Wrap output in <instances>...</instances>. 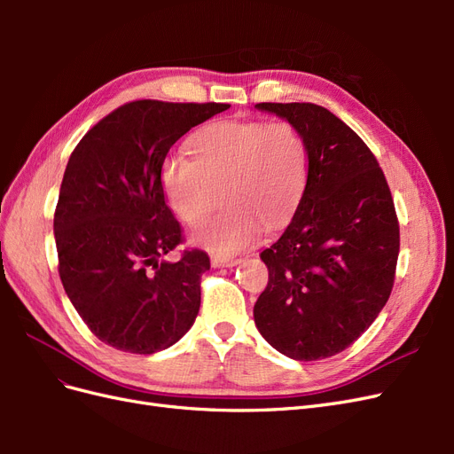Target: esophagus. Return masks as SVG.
<instances>
[{
  "label": "esophagus",
  "mask_w": 454,
  "mask_h": 454,
  "mask_svg": "<svg viewBox=\"0 0 454 454\" xmlns=\"http://www.w3.org/2000/svg\"><path fill=\"white\" fill-rule=\"evenodd\" d=\"M240 261L239 257H212V267H235Z\"/></svg>",
  "instance_id": "1"
}]
</instances>
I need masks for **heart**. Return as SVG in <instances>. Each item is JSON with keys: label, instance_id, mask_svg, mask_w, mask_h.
Masks as SVG:
<instances>
[{"label": "heart", "instance_id": "obj_1", "mask_svg": "<svg viewBox=\"0 0 454 454\" xmlns=\"http://www.w3.org/2000/svg\"><path fill=\"white\" fill-rule=\"evenodd\" d=\"M191 155L164 159L160 184L174 214L191 227L204 222L223 189L227 210L195 235L217 255L250 248L263 227L286 225L305 195L307 147L287 121H217L195 136Z\"/></svg>", "mask_w": 454, "mask_h": 454}]
</instances>
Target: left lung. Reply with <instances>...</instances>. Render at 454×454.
I'll return each mask as SVG.
<instances>
[{
  "label": "left lung",
  "mask_w": 454,
  "mask_h": 454,
  "mask_svg": "<svg viewBox=\"0 0 454 454\" xmlns=\"http://www.w3.org/2000/svg\"><path fill=\"white\" fill-rule=\"evenodd\" d=\"M255 107L292 122L309 157L292 223L261 252L269 282L254 307L255 325L287 358L324 360L348 348L390 297L400 254L392 193L371 149L329 109Z\"/></svg>",
  "instance_id": "left-lung-1"
}]
</instances>
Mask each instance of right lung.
Masks as SVG:
<instances>
[{
    "mask_svg": "<svg viewBox=\"0 0 454 454\" xmlns=\"http://www.w3.org/2000/svg\"><path fill=\"white\" fill-rule=\"evenodd\" d=\"M217 102L134 100L81 138L67 160L54 239L64 290L90 332L122 352L153 354L193 325L206 252L184 250L160 164L185 132L229 109Z\"/></svg>",
    "mask_w": 454,
    "mask_h": 454,
    "instance_id": "right-lung-1",
    "label": "right lung"
}]
</instances>
